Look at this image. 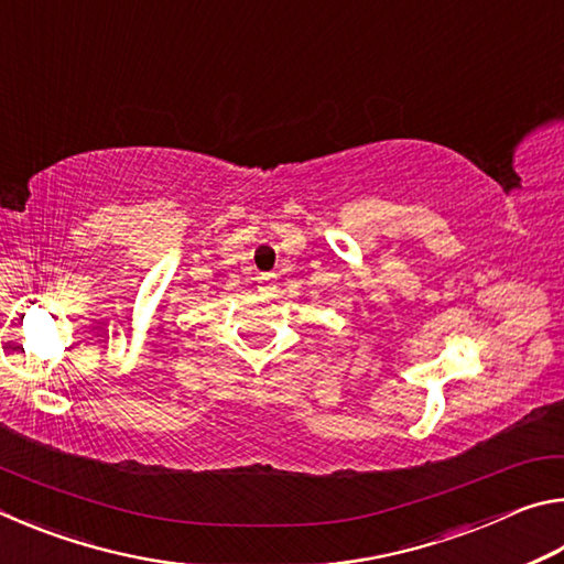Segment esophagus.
I'll use <instances>...</instances> for the list:
<instances>
[{
    "label": "esophagus",
    "mask_w": 564,
    "mask_h": 564,
    "mask_svg": "<svg viewBox=\"0 0 564 564\" xmlns=\"http://www.w3.org/2000/svg\"><path fill=\"white\" fill-rule=\"evenodd\" d=\"M271 279H273V275H271V273H265V275H263V281H271Z\"/></svg>",
    "instance_id": "1"
}]
</instances>
